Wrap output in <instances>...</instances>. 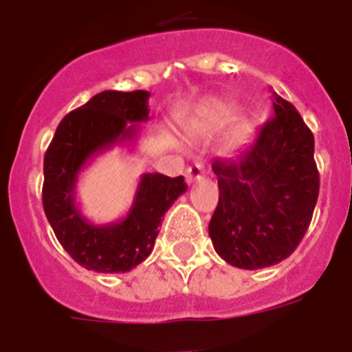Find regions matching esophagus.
Listing matches in <instances>:
<instances>
[{"mask_svg":"<svg viewBox=\"0 0 352 352\" xmlns=\"http://www.w3.org/2000/svg\"><path fill=\"white\" fill-rule=\"evenodd\" d=\"M204 164H201V162H195L194 166H190L188 169H186V182L188 183H195L199 182V179L204 178Z\"/></svg>","mask_w":352,"mask_h":352,"instance_id":"34e87169","label":"esophagus"}]
</instances>
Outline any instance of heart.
<instances>
[{
  "instance_id": "1",
  "label": "heart",
  "mask_w": 352,
  "mask_h": 352,
  "mask_svg": "<svg viewBox=\"0 0 352 352\" xmlns=\"http://www.w3.org/2000/svg\"><path fill=\"white\" fill-rule=\"evenodd\" d=\"M204 125H208L210 129H223L226 125H229L231 121H234L236 111L227 104H213L211 107H208L204 111ZM248 135V125L247 123H238V125L232 129L231 135H229V146H238L247 139Z\"/></svg>"
}]
</instances>
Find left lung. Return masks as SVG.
<instances>
[{"mask_svg":"<svg viewBox=\"0 0 352 352\" xmlns=\"http://www.w3.org/2000/svg\"><path fill=\"white\" fill-rule=\"evenodd\" d=\"M273 93L275 116L232 160H214L219 204L210 238L231 266L259 270L296 250L319 195L314 133L296 107Z\"/></svg>","mask_w":352,"mask_h":352,"instance_id":"1","label":"left lung"}]
</instances>
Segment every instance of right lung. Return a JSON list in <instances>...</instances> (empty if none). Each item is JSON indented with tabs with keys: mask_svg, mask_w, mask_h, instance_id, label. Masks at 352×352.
<instances>
[{
	"mask_svg": "<svg viewBox=\"0 0 352 352\" xmlns=\"http://www.w3.org/2000/svg\"><path fill=\"white\" fill-rule=\"evenodd\" d=\"M149 93L102 91L68 113L56 129L43 157V211L56 238L82 268L98 273H125L151 254L166 211L183 192V176L158 173L141 176L126 217L93 223L76 201L79 174L105 149L135 141L148 121Z\"/></svg>",
	"mask_w": 352,
	"mask_h": 352,
	"instance_id": "right-lung-1",
	"label": "right lung"
}]
</instances>
